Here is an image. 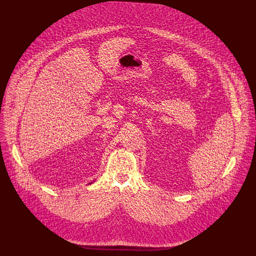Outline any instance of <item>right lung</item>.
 Returning a JSON list of instances; mask_svg holds the SVG:
<instances>
[{"instance_id": "right-lung-1", "label": "right lung", "mask_w": 256, "mask_h": 256, "mask_svg": "<svg viewBox=\"0 0 256 256\" xmlns=\"http://www.w3.org/2000/svg\"><path fill=\"white\" fill-rule=\"evenodd\" d=\"M91 184H92V182H91Z\"/></svg>"}]
</instances>
